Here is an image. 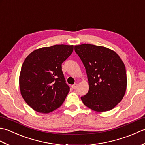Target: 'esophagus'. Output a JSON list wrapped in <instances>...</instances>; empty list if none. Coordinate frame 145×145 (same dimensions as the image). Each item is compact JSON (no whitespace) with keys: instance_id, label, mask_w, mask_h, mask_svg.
<instances>
[{"instance_id":"esophagus-1","label":"esophagus","mask_w":145,"mask_h":145,"mask_svg":"<svg viewBox=\"0 0 145 145\" xmlns=\"http://www.w3.org/2000/svg\"><path fill=\"white\" fill-rule=\"evenodd\" d=\"M77 86H78V85H77V84H73L72 86V88L73 89H76V88H77Z\"/></svg>"}]
</instances>
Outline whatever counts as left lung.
<instances>
[{
  "mask_svg": "<svg viewBox=\"0 0 145 145\" xmlns=\"http://www.w3.org/2000/svg\"><path fill=\"white\" fill-rule=\"evenodd\" d=\"M85 68L88 93L81 97L85 106L96 112L113 109L123 98L127 80L125 66L116 52L91 44L75 46Z\"/></svg>",
  "mask_w": 145,
  "mask_h": 145,
  "instance_id": "obj_1",
  "label": "left lung"
}]
</instances>
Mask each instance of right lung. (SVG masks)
<instances>
[{
  "label": "right lung",
  "mask_w": 145,
  "mask_h": 145,
  "mask_svg": "<svg viewBox=\"0 0 145 145\" xmlns=\"http://www.w3.org/2000/svg\"><path fill=\"white\" fill-rule=\"evenodd\" d=\"M73 45H55L30 53L21 68L19 85L25 102L36 112L48 113L59 108L70 87L61 63L72 54Z\"/></svg>",
  "instance_id": "add662e5"
}]
</instances>
